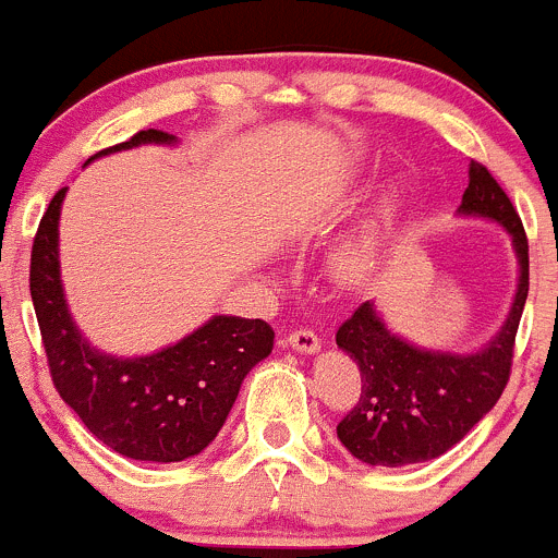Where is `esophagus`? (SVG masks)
<instances>
[{
	"mask_svg": "<svg viewBox=\"0 0 558 558\" xmlns=\"http://www.w3.org/2000/svg\"><path fill=\"white\" fill-rule=\"evenodd\" d=\"M287 344L298 352H317L319 350V339L312 328H298L287 336Z\"/></svg>",
	"mask_w": 558,
	"mask_h": 558,
	"instance_id": "obj_1",
	"label": "esophagus"
}]
</instances>
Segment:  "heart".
Here are the masks:
<instances>
[{"instance_id": "b5f03b06", "label": "heart", "mask_w": 558, "mask_h": 558, "mask_svg": "<svg viewBox=\"0 0 558 558\" xmlns=\"http://www.w3.org/2000/svg\"><path fill=\"white\" fill-rule=\"evenodd\" d=\"M401 208H404V184L399 179H390L388 184L379 186L361 222L333 252V268L341 279L357 281L374 271L396 222H399Z\"/></svg>"}]
</instances>
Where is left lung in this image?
<instances>
[{
    "label": "left lung",
    "mask_w": 558,
    "mask_h": 558,
    "mask_svg": "<svg viewBox=\"0 0 558 558\" xmlns=\"http://www.w3.org/2000/svg\"><path fill=\"white\" fill-rule=\"evenodd\" d=\"M461 214L488 217L512 235L521 279L499 336L474 355L428 352L390 333L372 303H361L336 330V344L361 368V399L336 426L341 445L372 466H410L439 459L494 410L507 388L518 323L529 295V241L499 181L469 165Z\"/></svg>",
    "instance_id": "left-lung-1"
}]
</instances>
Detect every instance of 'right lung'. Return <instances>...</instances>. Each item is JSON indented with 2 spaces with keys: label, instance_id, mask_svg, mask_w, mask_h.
<instances>
[{
  "label": "right lung",
  "instance_id": "add662e5",
  "mask_svg": "<svg viewBox=\"0 0 558 558\" xmlns=\"http://www.w3.org/2000/svg\"><path fill=\"white\" fill-rule=\"evenodd\" d=\"M162 130H141L119 146L173 143ZM94 159V157H92ZM53 195L32 244L29 290L53 388L94 437L135 461H184L208 448L255 363L268 357L274 328L266 319L214 317L179 344L146 357L102 355L86 344L64 303L59 279V208Z\"/></svg>",
  "mask_w": 558,
  "mask_h": 558
}]
</instances>
